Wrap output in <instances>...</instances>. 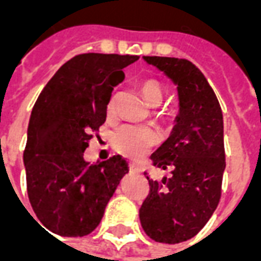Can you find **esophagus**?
I'll return each instance as SVG.
<instances>
[{"instance_id":"esophagus-1","label":"esophagus","mask_w":261,"mask_h":261,"mask_svg":"<svg viewBox=\"0 0 261 261\" xmlns=\"http://www.w3.org/2000/svg\"><path fill=\"white\" fill-rule=\"evenodd\" d=\"M128 168H130L131 173H140V169H138V166H137L136 164L130 162V164H128Z\"/></svg>"}]
</instances>
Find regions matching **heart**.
I'll use <instances>...</instances> for the list:
<instances>
[{"label":"heart","instance_id":"heart-1","mask_svg":"<svg viewBox=\"0 0 261 261\" xmlns=\"http://www.w3.org/2000/svg\"><path fill=\"white\" fill-rule=\"evenodd\" d=\"M141 92L144 95L145 102L151 108H158L164 100V88L156 80H147L142 82ZM114 110L113 100L108 103V113L112 114ZM159 133L153 130L152 127L147 125H134V124H125L121 125L120 128L114 131L113 138V147L116 151L123 153L124 156L128 158H140L151 147H153L159 141Z\"/></svg>","mask_w":261,"mask_h":261}]
</instances>
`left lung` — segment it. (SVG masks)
<instances>
[{
    "label": "left lung",
    "mask_w": 261,
    "mask_h": 261,
    "mask_svg": "<svg viewBox=\"0 0 261 261\" xmlns=\"http://www.w3.org/2000/svg\"><path fill=\"white\" fill-rule=\"evenodd\" d=\"M176 86L179 113L169 138L151 155L153 166L172 176L149 181L140 208L142 229L161 243H180L196 236L215 211L225 170L224 120L213 88L185 59L149 57Z\"/></svg>",
    "instance_id": "8db88e82"
}]
</instances>
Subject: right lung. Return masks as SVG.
<instances>
[{"label": "right lung", "instance_id": "add662e5", "mask_svg": "<svg viewBox=\"0 0 261 261\" xmlns=\"http://www.w3.org/2000/svg\"><path fill=\"white\" fill-rule=\"evenodd\" d=\"M138 59L75 56L48 81L33 106L23 152L28 196L39 221L56 235L78 238L95 230L128 173L120 155L89 164L84 152L92 133L106 121L112 91L124 81L123 68Z\"/></svg>", "mask_w": 261, "mask_h": 261}]
</instances>
